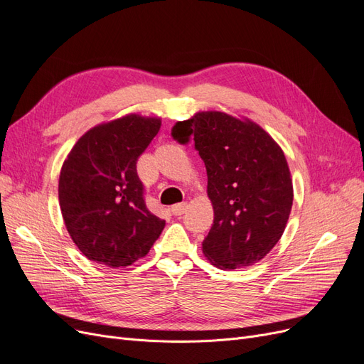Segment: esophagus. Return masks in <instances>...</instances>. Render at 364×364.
I'll return each instance as SVG.
<instances>
[{
    "mask_svg": "<svg viewBox=\"0 0 364 364\" xmlns=\"http://www.w3.org/2000/svg\"><path fill=\"white\" fill-rule=\"evenodd\" d=\"M186 210H187V204H186V203L175 204V205H172V208H171L173 216H181V214H184Z\"/></svg>",
    "mask_w": 364,
    "mask_h": 364,
    "instance_id": "obj_1",
    "label": "esophagus"
}]
</instances>
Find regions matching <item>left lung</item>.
I'll return each mask as SVG.
<instances>
[{"instance_id": "left-lung-1", "label": "left lung", "mask_w": 364, "mask_h": 364, "mask_svg": "<svg viewBox=\"0 0 364 364\" xmlns=\"http://www.w3.org/2000/svg\"><path fill=\"white\" fill-rule=\"evenodd\" d=\"M192 138L204 160L214 220L203 252L216 267L234 270L261 261L282 234L292 207V180L282 148L264 129L225 112H198L172 127Z\"/></svg>"}]
</instances>
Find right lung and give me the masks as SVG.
Returning <instances> with one entry per match:
<instances>
[{
	"label": "right lung",
	"instance_id": "1",
	"mask_svg": "<svg viewBox=\"0 0 364 364\" xmlns=\"http://www.w3.org/2000/svg\"><path fill=\"white\" fill-rule=\"evenodd\" d=\"M159 118L130 114L92 127L64 160L58 198L73 243L90 261L127 267L144 258L165 228L145 204L136 161Z\"/></svg>",
	"mask_w": 364,
	"mask_h": 364
}]
</instances>
